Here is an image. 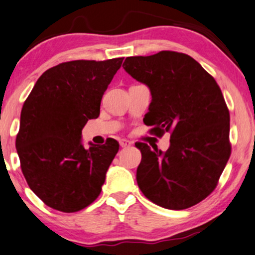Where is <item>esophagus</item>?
Here are the masks:
<instances>
[{
    "instance_id": "esophagus-1",
    "label": "esophagus",
    "mask_w": 255,
    "mask_h": 255,
    "mask_svg": "<svg viewBox=\"0 0 255 255\" xmlns=\"http://www.w3.org/2000/svg\"><path fill=\"white\" fill-rule=\"evenodd\" d=\"M131 144H133V142H130V141L126 140V138H122V140H120V146L122 148H127V147H130Z\"/></svg>"
}]
</instances>
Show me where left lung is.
I'll return each mask as SVG.
<instances>
[{"mask_svg": "<svg viewBox=\"0 0 255 255\" xmlns=\"http://www.w3.org/2000/svg\"><path fill=\"white\" fill-rule=\"evenodd\" d=\"M126 72L151 93L144 123L150 133H170L166 151L135 143L142 154L136 170L138 188L167 209H186L217 187L231 156L230 112L220 87L187 54L162 50L125 60Z\"/></svg>", "mask_w": 255, "mask_h": 255, "instance_id": "obj_1", "label": "left lung"}]
</instances>
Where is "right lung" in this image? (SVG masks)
I'll list each match as a JSON object with an SVG mask.
<instances>
[{"instance_id": "add662e5", "label": "right lung", "mask_w": 255, "mask_h": 255, "mask_svg": "<svg viewBox=\"0 0 255 255\" xmlns=\"http://www.w3.org/2000/svg\"><path fill=\"white\" fill-rule=\"evenodd\" d=\"M124 57L76 60L46 70L21 112L16 150L30 189L49 207L64 213L81 211L101 193L119 142L81 143L87 121L100 115L106 89Z\"/></svg>"}]
</instances>
